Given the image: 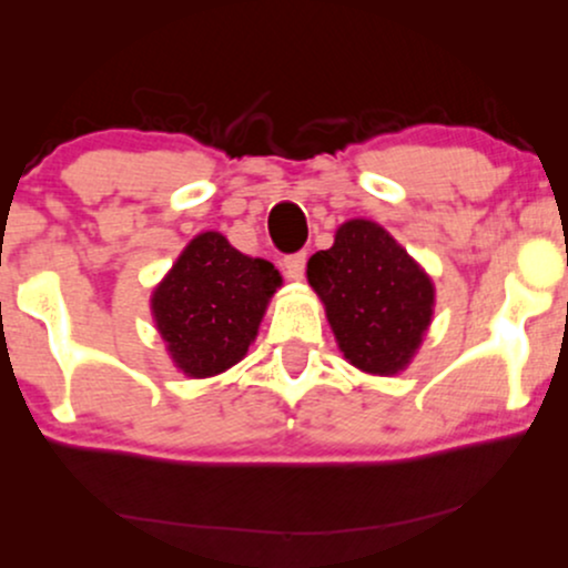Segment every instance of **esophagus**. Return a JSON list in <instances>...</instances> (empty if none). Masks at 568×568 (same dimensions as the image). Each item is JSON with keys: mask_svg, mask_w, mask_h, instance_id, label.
I'll return each instance as SVG.
<instances>
[{"mask_svg": "<svg viewBox=\"0 0 568 568\" xmlns=\"http://www.w3.org/2000/svg\"><path fill=\"white\" fill-rule=\"evenodd\" d=\"M285 275L291 280H302L304 277V266H306V253H293V256H285Z\"/></svg>", "mask_w": 568, "mask_h": 568, "instance_id": "34e87169", "label": "esophagus"}]
</instances>
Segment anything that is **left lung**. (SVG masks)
<instances>
[{
	"instance_id": "obj_1",
	"label": "left lung",
	"mask_w": 568,
	"mask_h": 568,
	"mask_svg": "<svg viewBox=\"0 0 568 568\" xmlns=\"http://www.w3.org/2000/svg\"><path fill=\"white\" fill-rule=\"evenodd\" d=\"M338 349L366 374L393 376L408 366L433 321V280L366 219L344 221L334 245L306 264Z\"/></svg>"
}]
</instances>
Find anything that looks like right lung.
<instances>
[{"label": "right lung", "instance_id": "right-lung-1", "mask_svg": "<svg viewBox=\"0 0 568 568\" xmlns=\"http://www.w3.org/2000/svg\"><path fill=\"white\" fill-rule=\"evenodd\" d=\"M280 285L270 262L245 256L219 232L197 234L152 293L175 368L205 379L243 361Z\"/></svg>", "mask_w": 568, "mask_h": 568}]
</instances>
